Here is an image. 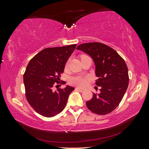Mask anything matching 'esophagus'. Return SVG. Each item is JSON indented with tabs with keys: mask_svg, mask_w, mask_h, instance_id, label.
I'll use <instances>...</instances> for the list:
<instances>
[{
	"mask_svg": "<svg viewBox=\"0 0 149 149\" xmlns=\"http://www.w3.org/2000/svg\"><path fill=\"white\" fill-rule=\"evenodd\" d=\"M75 89L76 90V91H79L80 92H83L84 91V89H81V88H76Z\"/></svg>",
	"mask_w": 149,
	"mask_h": 149,
	"instance_id": "34e87169",
	"label": "esophagus"
}]
</instances>
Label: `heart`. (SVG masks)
Here are the masks:
<instances>
[{"mask_svg":"<svg viewBox=\"0 0 149 149\" xmlns=\"http://www.w3.org/2000/svg\"><path fill=\"white\" fill-rule=\"evenodd\" d=\"M68 64V63H67ZM69 82L71 84L79 87L84 86L86 84V79L85 78L81 76H75L70 77L69 79Z\"/></svg>","mask_w":149,"mask_h":149,"instance_id":"b5f03b06","label":"heart"}]
</instances>
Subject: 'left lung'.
Returning a JSON list of instances; mask_svg holds the SVG:
<instances>
[{"label": "left lung", "mask_w": 149, "mask_h": 149, "mask_svg": "<svg viewBox=\"0 0 149 149\" xmlns=\"http://www.w3.org/2000/svg\"><path fill=\"white\" fill-rule=\"evenodd\" d=\"M77 49L88 54L95 65L96 84L100 94L86 102L88 109L99 115L109 114L118 106L129 84L128 69L123 58L110 47L99 42L79 45Z\"/></svg>", "instance_id": "8db88e82"}]
</instances>
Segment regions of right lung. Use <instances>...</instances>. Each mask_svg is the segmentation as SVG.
I'll return each instance as SVG.
<instances>
[{
    "instance_id": "right-lung-1",
    "label": "right lung",
    "mask_w": 149,
    "mask_h": 149,
    "mask_svg": "<svg viewBox=\"0 0 149 149\" xmlns=\"http://www.w3.org/2000/svg\"><path fill=\"white\" fill-rule=\"evenodd\" d=\"M76 47L74 44L45 48L29 63L24 74L25 96L30 105L39 114L50 118L64 109L74 88L66 86L64 89L53 91L52 88L60 83V74L63 73L66 63Z\"/></svg>"
}]
</instances>
